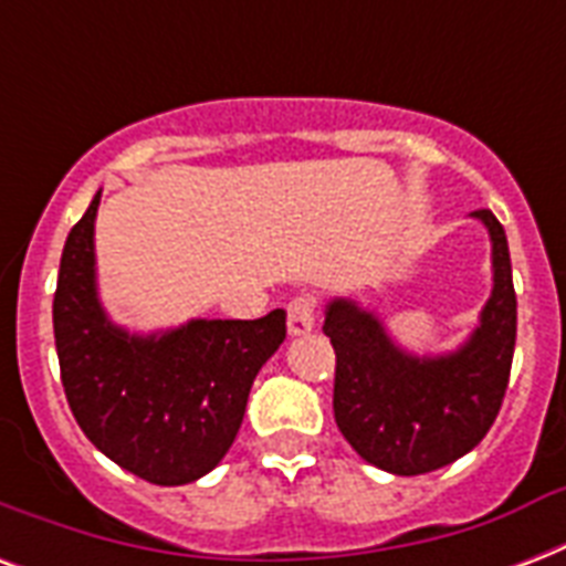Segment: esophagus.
<instances>
[{"mask_svg": "<svg viewBox=\"0 0 566 566\" xmlns=\"http://www.w3.org/2000/svg\"><path fill=\"white\" fill-rule=\"evenodd\" d=\"M314 311H317V302L311 296H296V300L287 302V332L293 337L308 335L314 328Z\"/></svg>", "mask_w": 566, "mask_h": 566, "instance_id": "34e87169", "label": "esophagus"}]
</instances>
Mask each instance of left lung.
<instances>
[{
  "label": "left lung",
  "instance_id": "8db88e82",
  "mask_svg": "<svg viewBox=\"0 0 566 566\" xmlns=\"http://www.w3.org/2000/svg\"><path fill=\"white\" fill-rule=\"evenodd\" d=\"M473 217L491 234L493 291L455 353H405L355 300H332L326 308L323 332L337 355V429L367 464L394 475L431 473L479 447L509 387L517 340L509 238L488 208Z\"/></svg>",
  "mask_w": 566,
  "mask_h": 566
}]
</instances>
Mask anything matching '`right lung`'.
Instances as JSON below:
<instances>
[{
	"label": "right lung",
	"instance_id": "add662e5",
	"mask_svg": "<svg viewBox=\"0 0 566 566\" xmlns=\"http://www.w3.org/2000/svg\"><path fill=\"white\" fill-rule=\"evenodd\" d=\"M99 196L64 243L52 302L66 402L93 447L146 482L176 488L211 473L238 438L258 370L282 346L275 308L261 319H190L132 335L96 293Z\"/></svg>",
	"mask_w": 566,
	"mask_h": 566
}]
</instances>
